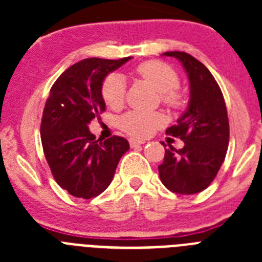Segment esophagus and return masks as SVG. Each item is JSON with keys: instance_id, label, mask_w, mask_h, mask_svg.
<instances>
[{"instance_id": "obj_1", "label": "esophagus", "mask_w": 262, "mask_h": 262, "mask_svg": "<svg viewBox=\"0 0 262 262\" xmlns=\"http://www.w3.org/2000/svg\"><path fill=\"white\" fill-rule=\"evenodd\" d=\"M144 140H138V139H129V145L131 147H136V145L144 144Z\"/></svg>"}]
</instances>
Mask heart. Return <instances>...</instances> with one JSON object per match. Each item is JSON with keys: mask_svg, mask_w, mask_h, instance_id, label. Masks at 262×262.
I'll use <instances>...</instances> for the list:
<instances>
[{"mask_svg": "<svg viewBox=\"0 0 262 262\" xmlns=\"http://www.w3.org/2000/svg\"><path fill=\"white\" fill-rule=\"evenodd\" d=\"M136 75L151 85L160 93V98L169 107H178L182 103V96L176 88L178 85V75L173 68L156 60H149L139 64L135 69ZM102 98L113 108L123 105L126 97V82L119 73H111L102 84ZM165 118L160 113L128 111L120 118L119 126L124 133L135 138H145L155 129L161 127Z\"/></svg>", "mask_w": 262, "mask_h": 262, "instance_id": "b5f03b06", "label": "heart"}]
</instances>
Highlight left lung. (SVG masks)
Wrapping results in <instances>:
<instances>
[{
  "label": "left lung",
  "mask_w": 262,
  "mask_h": 262,
  "mask_svg": "<svg viewBox=\"0 0 262 262\" xmlns=\"http://www.w3.org/2000/svg\"><path fill=\"white\" fill-rule=\"evenodd\" d=\"M176 57L185 68L190 99L177 124L166 134L184 140L181 149H165L159 166L160 180L166 189L178 194H195L214 181L228 148L230 124L222 90L211 72L186 52L163 53Z\"/></svg>",
  "instance_id": "obj_1"
}]
</instances>
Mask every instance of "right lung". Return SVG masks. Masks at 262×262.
Wrapping results in <instances>:
<instances>
[{"label": "right lung", "mask_w": 262, "mask_h": 262, "mask_svg": "<svg viewBox=\"0 0 262 262\" xmlns=\"http://www.w3.org/2000/svg\"><path fill=\"white\" fill-rule=\"evenodd\" d=\"M129 59L81 60L51 88L41 117V145L53 177L71 195L90 200L105 191L129 149L124 138L97 140L88 127L105 111L103 80Z\"/></svg>", "instance_id": "1"}]
</instances>
